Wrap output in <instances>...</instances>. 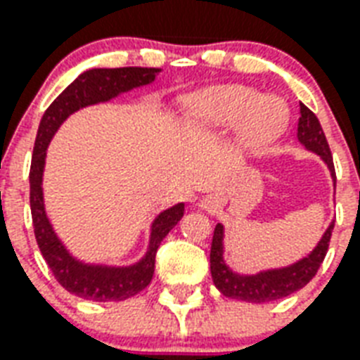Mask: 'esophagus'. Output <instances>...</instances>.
I'll use <instances>...</instances> for the list:
<instances>
[{"instance_id":"obj_1","label":"esophagus","mask_w":360,"mask_h":360,"mask_svg":"<svg viewBox=\"0 0 360 360\" xmlns=\"http://www.w3.org/2000/svg\"><path fill=\"white\" fill-rule=\"evenodd\" d=\"M200 207L205 211H215L217 207H219V198L213 196V194H210V196H205V198L200 202Z\"/></svg>"}]
</instances>
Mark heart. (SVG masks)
Segmentation results:
<instances>
[{
  "mask_svg": "<svg viewBox=\"0 0 360 360\" xmlns=\"http://www.w3.org/2000/svg\"><path fill=\"white\" fill-rule=\"evenodd\" d=\"M181 119L194 131L238 126V145L257 150L283 136L289 126V109L279 98H264L251 86L223 84L186 96Z\"/></svg>",
  "mask_w": 360,
  "mask_h": 360,
  "instance_id": "1",
  "label": "heart"
}]
</instances>
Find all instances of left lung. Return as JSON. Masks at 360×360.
<instances>
[{
    "label": "left lung",
    "instance_id": "8db88e82",
    "mask_svg": "<svg viewBox=\"0 0 360 360\" xmlns=\"http://www.w3.org/2000/svg\"><path fill=\"white\" fill-rule=\"evenodd\" d=\"M296 137H298L300 145H304V149L311 150L325 162L326 168L330 172V177H333L334 188H336V172H334L333 155L326 143L325 131L321 128L317 117L304 103H300V119H298ZM333 229L334 223H330L328 229L325 230V234L317 241V245L306 257H302L292 264L281 266V268H268V270H260L257 274H240V271L232 270L224 260V226L219 223L213 232L210 253L213 283L224 296L243 302H253V304L279 300V298L292 295L304 285H308L317 274L321 262L325 260V255L328 251Z\"/></svg>",
    "mask_w": 360,
    "mask_h": 360
}]
</instances>
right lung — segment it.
<instances>
[{"label":"right lung","mask_w":360,"mask_h":360,"mask_svg":"<svg viewBox=\"0 0 360 360\" xmlns=\"http://www.w3.org/2000/svg\"><path fill=\"white\" fill-rule=\"evenodd\" d=\"M158 68H94L82 71L75 81L52 101L39 122L35 137L32 168H30V207L34 219L35 240L46 264L68 292L81 296L84 300L109 302L126 300L143 290L155 274L156 251L169 230L179 223L185 213V204L172 205L160 211L150 223L149 245L141 259L128 266L96 264L84 262L71 255L65 243L58 238L46 215L45 196H43V174H45L46 149L49 143L65 122L68 117L79 109L98 103H107L117 96L130 92L139 86H147L160 75Z\"/></svg>","instance_id":"add662e5"}]
</instances>
